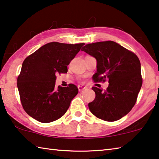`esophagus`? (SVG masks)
Masks as SVG:
<instances>
[{
  "label": "esophagus",
  "mask_w": 159,
  "mask_h": 159,
  "mask_svg": "<svg viewBox=\"0 0 159 159\" xmlns=\"http://www.w3.org/2000/svg\"><path fill=\"white\" fill-rule=\"evenodd\" d=\"M78 88H79V90L80 91H82V90H83L84 89H85V88H87L86 87H85V86H81V85H79L78 86Z\"/></svg>",
  "instance_id": "1"
}]
</instances>
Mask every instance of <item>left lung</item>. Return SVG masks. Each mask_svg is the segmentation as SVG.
Instances as JSON below:
<instances>
[{"label":"left lung","instance_id":"left-lung-1","mask_svg":"<svg viewBox=\"0 0 159 159\" xmlns=\"http://www.w3.org/2000/svg\"><path fill=\"white\" fill-rule=\"evenodd\" d=\"M97 60L95 81L109 79L107 90L92 89L95 98L88 104L93 114L106 121L125 116L135 104L141 89V64L135 54L117 43L108 41L85 45L81 49Z\"/></svg>","mask_w":159,"mask_h":159}]
</instances>
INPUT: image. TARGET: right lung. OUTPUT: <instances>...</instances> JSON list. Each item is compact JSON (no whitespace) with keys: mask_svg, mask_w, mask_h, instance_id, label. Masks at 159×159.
<instances>
[{"mask_svg":"<svg viewBox=\"0 0 159 159\" xmlns=\"http://www.w3.org/2000/svg\"><path fill=\"white\" fill-rule=\"evenodd\" d=\"M83 45L48 43L23 61L17 88L23 108L31 117L46 123L66 112L79 89L74 84L56 88V74L67 73V66Z\"/></svg>","mask_w":159,"mask_h":159,"instance_id":"1","label":"right lung"}]
</instances>
